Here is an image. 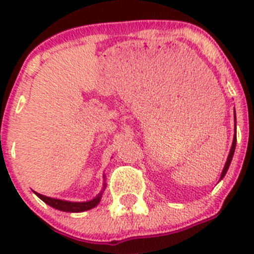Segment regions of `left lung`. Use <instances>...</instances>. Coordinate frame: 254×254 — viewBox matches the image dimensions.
<instances>
[{"mask_svg": "<svg viewBox=\"0 0 254 254\" xmlns=\"http://www.w3.org/2000/svg\"><path fill=\"white\" fill-rule=\"evenodd\" d=\"M234 114H235V113H234ZM235 123H237V122H235ZM235 127H237V125H235ZM235 145H237V132H235V134H234V140H233L232 149H230V152H229V156H228V159H226L225 167H224V169H223V173H221V177H220V179H223L224 177H225L226 172H228V169H229V165H230V163H232L233 155H234V151H235Z\"/></svg>", "mask_w": 254, "mask_h": 254, "instance_id": "left-lung-1", "label": "left lung"}]
</instances>
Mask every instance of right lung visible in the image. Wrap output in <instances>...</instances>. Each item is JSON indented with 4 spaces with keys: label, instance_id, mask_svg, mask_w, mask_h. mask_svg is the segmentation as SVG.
Instances as JSON below:
<instances>
[{
    "label": "right lung",
    "instance_id": "1",
    "mask_svg": "<svg viewBox=\"0 0 254 254\" xmlns=\"http://www.w3.org/2000/svg\"><path fill=\"white\" fill-rule=\"evenodd\" d=\"M104 188H105V185H104ZM104 188H103V190H104ZM103 190L95 197V198H93L91 201H86V202H69V201H64V199H57V198H52V197L43 196V194L37 193V192H35V194H37L42 201H44L47 205L56 208V210L64 211V212H82V211L90 210V208L95 207V206L100 202Z\"/></svg>",
    "mask_w": 254,
    "mask_h": 254
}]
</instances>
